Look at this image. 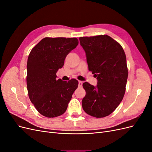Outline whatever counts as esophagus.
<instances>
[{"instance_id": "34e87169", "label": "esophagus", "mask_w": 152, "mask_h": 152, "mask_svg": "<svg viewBox=\"0 0 152 152\" xmlns=\"http://www.w3.org/2000/svg\"><path fill=\"white\" fill-rule=\"evenodd\" d=\"M82 84H83V82H82V81H79V86L80 87H81L82 86Z\"/></svg>"}]
</instances>
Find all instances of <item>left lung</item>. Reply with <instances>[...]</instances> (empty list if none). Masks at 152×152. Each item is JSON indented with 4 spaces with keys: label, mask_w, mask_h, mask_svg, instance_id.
Here are the masks:
<instances>
[{
    "label": "left lung",
    "mask_w": 152,
    "mask_h": 152,
    "mask_svg": "<svg viewBox=\"0 0 152 152\" xmlns=\"http://www.w3.org/2000/svg\"><path fill=\"white\" fill-rule=\"evenodd\" d=\"M89 70L96 77L97 85L84 82L86 96L82 105L89 115L102 118L111 114L121 103L128 76L126 56L121 44L110 36L80 37Z\"/></svg>",
    "instance_id": "1"
}]
</instances>
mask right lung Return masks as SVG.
<instances>
[{
    "label": "right lung",
    "mask_w": 152,
    "mask_h": 152,
    "mask_svg": "<svg viewBox=\"0 0 152 152\" xmlns=\"http://www.w3.org/2000/svg\"><path fill=\"white\" fill-rule=\"evenodd\" d=\"M79 43L77 38L41 40L31 49L27 61L26 85L29 98L42 115L56 117L65 112L79 82L57 79L56 72L67 55Z\"/></svg>",
    "instance_id": "add662e5"
}]
</instances>
